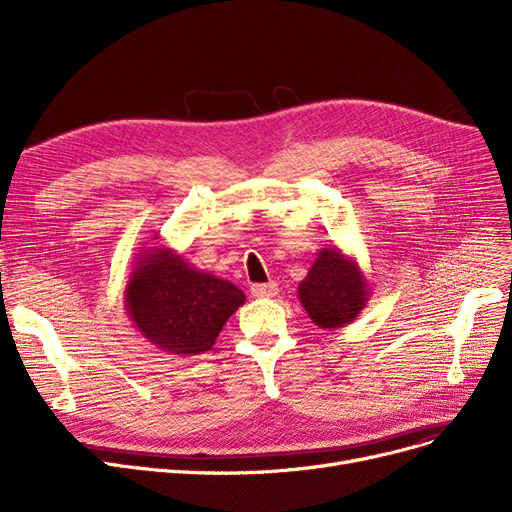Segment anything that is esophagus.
<instances>
[{
	"label": "esophagus",
	"instance_id": "obj_1",
	"mask_svg": "<svg viewBox=\"0 0 512 512\" xmlns=\"http://www.w3.org/2000/svg\"><path fill=\"white\" fill-rule=\"evenodd\" d=\"M251 292L253 297H259V299H272L278 294V284L274 282H267V284H253L251 286Z\"/></svg>",
	"mask_w": 512,
	"mask_h": 512
}]
</instances>
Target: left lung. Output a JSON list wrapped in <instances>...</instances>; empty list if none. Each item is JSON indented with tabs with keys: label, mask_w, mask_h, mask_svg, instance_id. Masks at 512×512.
Here are the masks:
<instances>
[{
	"label": "left lung",
	"mask_w": 512,
	"mask_h": 512,
	"mask_svg": "<svg viewBox=\"0 0 512 512\" xmlns=\"http://www.w3.org/2000/svg\"><path fill=\"white\" fill-rule=\"evenodd\" d=\"M371 297L365 274L355 257L338 247L321 249L299 284V301L321 330H338L355 321Z\"/></svg>",
	"instance_id": "obj_1"
}]
</instances>
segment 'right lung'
Listing matches in <instances>:
<instances>
[{"instance_id":"right-lung-1","label":"right lung","mask_w":512,"mask_h":512,"mask_svg":"<svg viewBox=\"0 0 512 512\" xmlns=\"http://www.w3.org/2000/svg\"><path fill=\"white\" fill-rule=\"evenodd\" d=\"M245 299L232 282L197 270L170 247L139 253L124 288L134 328L159 351L178 357L207 353Z\"/></svg>"}]
</instances>
